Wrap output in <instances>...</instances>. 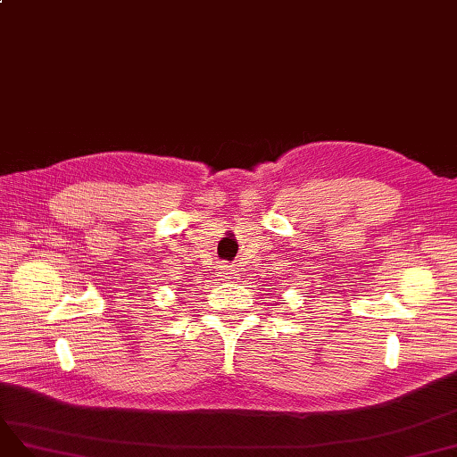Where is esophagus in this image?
<instances>
[{"label": "esophagus", "instance_id": "esophagus-1", "mask_svg": "<svg viewBox=\"0 0 457 457\" xmlns=\"http://www.w3.org/2000/svg\"><path fill=\"white\" fill-rule=\"evenodd\" d=\"M219 273H220V277H222V279H237V277H235V271H232V267L230 265H227V263H222L220 267H219Z\"/></svg>", "mask_w": 457, "mask_h": 457}]
</instances>
